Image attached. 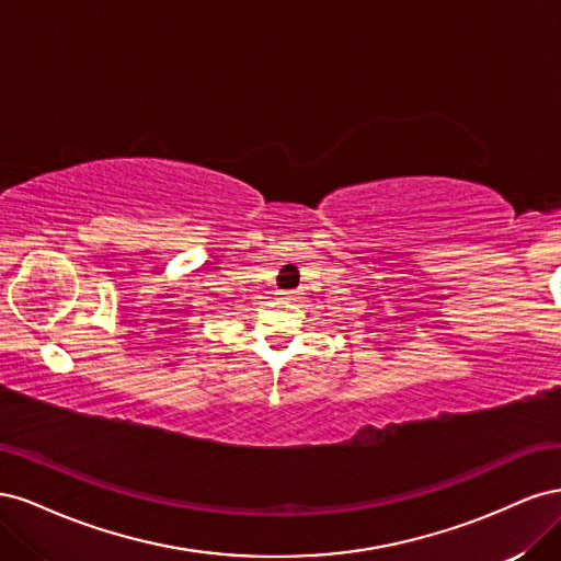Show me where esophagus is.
I'll list each match as a JSON object with an SVG mask.
<instances>
[{"instance_id":"esophagus-1","label":"esophagus","mask_w":561,"mask_h":561,"mask_svg":"<svg viewBox=\"0 0 561 561\" xmlns=\"http://www.w3.org/2000/svg\"><path fill=\"white\" fill-rule=\"evenodd\" d=\"M287 299H297L299 297V290H287V293H283Z\"/></svg>"}]
</instances>
